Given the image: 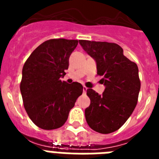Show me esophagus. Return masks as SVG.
Masks as SVG:
<instances>
[{
  "label": "esophagus",
  "instance_id": "34e87169",
  "mask_svg": "<svg viewBox=\"0 0 159 159\" xmlns=\"http://www.w3.org/2000/svg\"><path fill=\"white\" fill-rule=\"evenodd\" d=\"M83 91H84V93L85 94L87 92V91H88V88H87V87H85V86H84V87H83Z\"/></svg>",
  "mask_w": 159,
  "mask_h": 159
}]
</instances>
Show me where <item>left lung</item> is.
I'll use <instances>...</instances> for the list:
<instances>
[{
  "instance_id": "left-lung-1",
  "label": "left lung",
  "mask_w": 159,
  "mask_h": 159,
  "mask_svg": "<svg viewBox=\"0 0 159 159\" xmlns=\"http://www.w3.org/2000/svg\"><path fill=\"white\" fill-rule=\"evenodd\" d=\"M83 49L96 63L97 74L105 86L102 95L88 89L91 104L85 109L86 121L101 134L116 131L134 111L140 91L139 68L123 55L117 43L80 40Z\"/></svg>"
}]
</instances>
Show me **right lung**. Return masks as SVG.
<instances>
[{"label":"right lung","instance_id":"obj_1","mask_svg":"<svg viewBox=\"0 0 159 159\" xmlns=\"http://www.w3.org/2000/svg\"><path fill=\"white\" fill-rule=\"evenodd\" d=\"M76 40L52 39L32 52L22 69L20 92L33 123L43 130L60 128L83 93L82 84L61 81L68 68Z\"/></svg>","mask_w":159,"mask_h":159}]
</instances>
